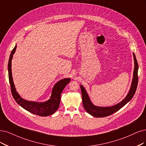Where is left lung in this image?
<instances>
[{
  "mask_svg": "<svg viewBox=\"0 0 146 146\" xmlns=\"http://www.w3.org/2000/svg\"><path fill=\"white\" fill-rule=\"evenodd\" d=\"M133 54L134 61H135V67L133 72V77L132 82L131 85V87L129 92L127 94V96L120 103L114 106L110 107H100L94 106L89 98V96L86 92L85 89L84 88L82 85H80V90L82 93V103L83 106L85 111L91 115L95 117H104L106 116H109L114 112L118 111L120 110L123 106H125L127 102L130 101L133 97L135 91L137 90V85H138V64L137 61V59L135 54Z\"/></svg>",
  "mask_w": 146,
  "mask_h": 146,
  "instance_id": "left-lung-1",
  "label": "left lung"
}]
</instances>
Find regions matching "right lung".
Masks as SVG:
<instances>
[{"instance_id":"add662e5","label":"right lung","mask_w":146,"mask_h":146,"mask_svg":"<svg viewBox=\"0 0 146 146\" xmlns=\"http://www.w3.org/2000/svg\"><path fill=\"white\" fill-rule=\"evenodd\" d=\"M16 45L11 53L8 62V76L9 81L11 86V91L15 102L21 107L32 114L42 117H46L53 114L58 109L60 104L61 94L65 87L70 82V78H66L58 82L52 90L50 99L45 102H34L27 101L22 99L16 91L13 82L11 72V61L14 53L16 50Z\"/></svg>"}]
</instances>
